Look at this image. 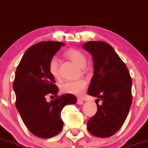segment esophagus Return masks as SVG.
Returning a JSON list of instances; mask_svg holds the SVG:
<instances>
[{"label": "esophagus", "mask_w": 148, "mask_h": 148, "mask_svg": "<svg viewBox=\"0 0 148 148\" xmlns=\"http://www.w3.org/2000/svg\"><path fill=\"white\" fill-rule=\"evenodd\" d=\"M77 104H79V105L83 104V101H82L81 99H77Z\"/></svg>", "instance_id": "1"}]
</instances>
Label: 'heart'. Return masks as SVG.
Segmentation results:
<instances>
[{
	"instance_id": "1",
	"label": "heart",
	"mask_w": 148,
	"mask_h": 148,
	"mask_svg": "<svg viewBox=\"0 0 148 148\" xmlns=\"http://www.w3.org/2000/svg\"><path fill=\"white\" fill-rule=\"evenodd\" d=\"M65 56L73 62L80 68H83L86 63V59L83 53L78 50L69 49L65 52ZM49 72L54 78L59 77L58 60L56 57H53L50 60L48 65ZM87 83L84 79H78L74 81H66L62 85L61 89L65 93L71 94L77 96H80L85 92Z\"/></svg>"
}]
</instances>
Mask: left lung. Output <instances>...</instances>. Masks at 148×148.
Wrapping results in <instances>:
<instances>
[{
    "mask_svg": "<svg viewBox=\"0 0 148 148\" xmlns=\"http://www.w3.org/2000/svg\"><path fill=\"white\" fill-rule=\"evenodd\" d=\"M83 48L90 53L94 73L88 95L103 101L95 115L87 122L93 136L107 138L115 134L125 121L132 103V79L127 68L109 44L101 41L86 42Z\"/></svg>",
    "mask_w": 148,
    "mask_h": 148,
    "instance_id": "left-lung-1",
    "label": "left lung"
}]
</instances>
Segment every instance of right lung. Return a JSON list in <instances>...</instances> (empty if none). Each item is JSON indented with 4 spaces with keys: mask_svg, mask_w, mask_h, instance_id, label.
<instances>
[{
    "mask_svg": "<svg viewBox=\"0 0 148 148\" xmlns=\"http://www.w3.org/2000/svg\"><path fill=\"white\" fill-rule=\"evenodd\" d=\"M65 45L47 41L31 46L24 53L15 71V106L27 129L39 138L58 134L63 127L62 110L66 105L77 102L71 94L57 96L59 89L48 69L50 60ZM47 94L56 97L47 102Z\"/></svg>",
    "mask_w": 148,
    "mask_h": 148,
    "instance_id": "1",
    "label": "right lung"
}]
</instances>
